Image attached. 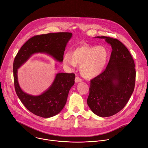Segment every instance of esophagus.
<instances>
[{"mask_svg":"<svg viewBox=\"0 0 148 148\" xmlns=\"http://www.w3.org/2000/svg\"><path fill=\"white\" fill-rule=\"evenodd\" d=\"M82 79H80V78L78 77V76H76V77H75V82H76V83H77V82H82Z\"/></svg>","mask_w":148,"mask_h":148,"instance_id":"34e87169","label":"esophagus"}]
</instances>
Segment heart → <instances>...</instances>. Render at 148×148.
<instances>
[{
  "label": "heart",
  "instance_id": "1",
  "mask_svg": "<svg viewBox=\"0 0 148 148\" xmlns=\"http://www.w3.org/2000/svg\"><path fill=\"white\" fill-rule=\"evenodd\" d=\"M108 58L109 51L105 47L83 45L75 48L72 53H66L63 63L69 69L80 65L81 75L86 78H92L104 71Z\"/></svg>",
  "mask_w": 148,
  "mask_h": 148
}]
</instances>
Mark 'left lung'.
<instances>
[{
  "mask_svg": "<svg viewBox=\"0 0 148 148\" xmlns=\"http://www.w3.org/2000/svg\"><path fill=\"white\" fill-rule=\"evenodd\" d=\"M95 38L105 39L112 51L105 71L91 81L87 104L95 115L109 117L122 110L133 94L135 64L122 42L110 37Z\"/></svg>",
  "mask_w": 148,
  "mask_h": 148,
  "instance_id": "obj_1",
  "label": "left lung"
}]
</instances>
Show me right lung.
Listing matches in <instances>:
<instances>
[{
  "instance_id": "1",
  "label": "right lung",
  "mask_w": 148,
  "mask_h": 148,
  "mask_svg": "<svg viewBox=\"0 0 148 148\" xmlns=\"http://www.w3.org/2000/svg\"><path fill=\"white\" fill-rule=\"evenodd\" d=\"M72 33H48L33 36L26 42L17 53L13 64L15 90L24 106L33 114L42 118L54 116L62 110L72 86L74 73H58L49 87L41 94L33 95L21 88L18 80V69L35 54H43L62 63L64 52Z\"/></svg>"
}]
</instances>
